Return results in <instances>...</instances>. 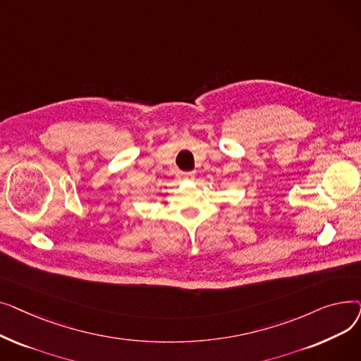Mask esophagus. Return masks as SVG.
Returning a JSON list of instances; mask_svg holds the SVG:
<instances>
[{
  "label": "esophagus",
  "instance_id": "obj_1",
  "mask_svg": "<svg viewBox=\"0 0 361 361\" xmlns=\"http://www.w3.org/2000/svg\"><path fill=\"white\" fill-rule=\"evenodd\" d=\"M180 178L184 180V181H192V180L196 178V174L195 173H181Z\"/></svg>",
  "mask_w": 361,
  "mask_h": 361
}]
</instances>
